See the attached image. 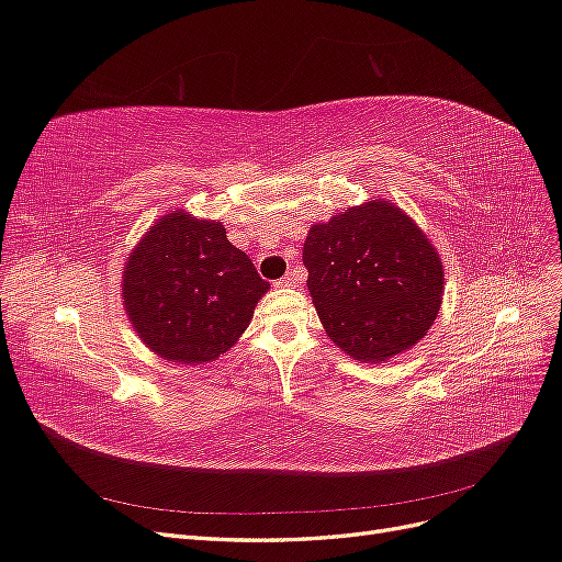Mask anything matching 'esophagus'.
I'll use <instances>...</instances> for the list:
<instances>
[{"label":"esophagus","instance_id":"1","mask_svg":"<svg viewBox=\"0 0 562 562\" xmlns=\"http://www.w3.org/2000/svg\"><path fill=\"white\" fill-rule=\"evenodd\" d=\"M293 285H295V274H293V271H288L283 279L277 281V288H293Z\"/></svg>","mask_w":562,"mask_h":562}]
</instances>
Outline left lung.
Instances as JSON below:
<instances>
[{
  "instance_id": "1",
  "label": "left lung",
  "mask_w": 562,
  "mask_h": 562,
  "mask_svg": "<svg viewBox=\"0 0 562 562\" xmlns=\"http://www.w3.org/2000/svg\"><path fill=\"white\" fill-rule=\"evenodd\" d=\"M302 262L323 328L363 363L417 345L443 300V262L427 234L380 199L314 225Z\"/></svg>"
}]
</instances>
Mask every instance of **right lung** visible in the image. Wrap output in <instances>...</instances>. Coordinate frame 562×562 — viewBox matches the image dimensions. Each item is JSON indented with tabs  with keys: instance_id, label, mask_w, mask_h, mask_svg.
Segmentation results:
<instances>
[{
	"instance_id": "1",
	"label": "right lung",
	"mask_w": 562,
	"mask_h": 562,
	"mask_svg": "<svg viewBox=\"0 0 562 562\" xmlns=\"http://www.w3.org/2000/svg\"><path fill=\"white\" fill-rule=\"evenodd\" d=\"M269 291L225 225L164 215L124 267L122 297L135 333L161 359L199 366L236 345Z\"/></svg>"
}]
</instances>
